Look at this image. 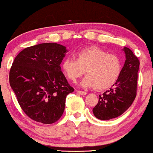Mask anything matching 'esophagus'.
<instances>
[{
	"mask_svg": "<svg viewBox=\"0 0 153 153\" xmlns=\"http://www.w3.org/2000/svg\"><path fill=\"white\" fill-rule=\"evenodd\" d=\"M77 92L78 93V94L82 95V96H85V95L87 94L86 92H85V91H77Z\"/></svg>",
	"mask_w": 153,
	"mask_h": 153,
	"instance_id": "obj_1",
	"label": "esophagus"
}]
</instances>
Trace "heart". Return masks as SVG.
Segmentation results:
<instances>
[{"label": "heart", "instance_id": "b5f03b06", "mask_svg": "<svg viewBox=\"0 0 153 153\" xmlns=\"http://www.w3.org/2000/svg\"><path fill=\"white\" fill-rule=\"evenodd\" d=\"M62 71L71 81H76L84 73L80 82L82 87H95L105 90L117 81L122 69L121 58L115 54L108 53L97 47H88L78 51L75 59L67 57L61 65Z\"/></svg>", "mask_w": 153, "mask_h": 153}]
</instances>
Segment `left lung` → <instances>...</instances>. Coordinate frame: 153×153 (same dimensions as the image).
Returning a JSON list of instances; mask_svg holds the SVG:
<instances>
[{"label": "left lung", "instance_id": "8db88e82", "mask_svg": "<svg viewBox=\"0 0 153 153\" xmlns=\"http://www.w3.org/2000/svg\"><path fill=\"white\" fill-rule=\"evenodd\" d=\"M123 51L126 60L120 76L113 87L99 95V102L93 108L95 117L101 120H109L122 115L137 96L140 61L130 49L124 47Z\"/></svg>", "mask_w": 153, "mask_h": 153}]
</instances>
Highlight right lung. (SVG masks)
I'll use <instances>...</instances> for the list:
<instances>
[{"label":"right lung","instance_id":"right-lung-1","mask_svg":"<svg viewBox=\"0 0 153 153\" xmlns=\"http://www.w3.org/2000/svg\"><path fill=\"white\" fill-rule=\"evenodd\" d=\"M66 52L59 44H39L23 50L12 64L10 85L22 109L35 122L58 121L67 96L74 91L59 65Z\"/></svg>","mask_w":153,"mask_h":153}]
</instances>
